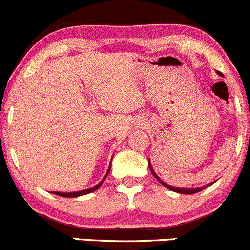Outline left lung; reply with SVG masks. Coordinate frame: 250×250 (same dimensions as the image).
<instances>
[{
  "label": "left lung",
  "mask_w": 250,
  "mask_h": 250,
  "mask_svg": "<svg viewBox=\"0 0 250 250\" xmlns=\"http://www.w3.org/2000/svg\"><path fill=\"white\" fill-rule=\"evenodd\" d=\"M217 74H218V75H220V76H223V75H222V72H220V71H217ZM149 169H150L151 174L154 175V178H155V179H158V181H159V183L162 184V185H164L165 188H169V190H171V191H175V192H179V193H184V195H191V193L200 192V191H201V190H204L205 188H208V186L211 185V184H213V183H211V184H208V185L201 186V188H175V186H171V185H169V184L164 183V181H163V180H160V178H159V176H158V175L155 174V172H154L153 167H151V164H150V162H149Z\"/></svg>",
  "instance_id": "left-lung-1"
}]
</instances>
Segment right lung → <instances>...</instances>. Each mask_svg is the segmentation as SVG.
Returning <instances> with one entry per match:
<instances>
[{
    "label": "right lung",
    "instance_id": "add662e5",
    "mask_svg": "<svg viewBox=\"0 0 250 250\" xmlns=\"http://www.w3.org/2000/svg\"><path fill=\"white\" fill-rule=\"evenodd\" d=\"M109 170H111V165H109L108 170H107V174H106V176H104V180H101V181H100L99 184H97L96 186H93V188H87V190L74 191V192H57V191H53V192H51V193H54V195H58V196H62V197H79V196L87 195V193H90V192H93V191H96L97 188H99L100 186L102 185V183H104V179L107 178V175H108Z\"/></svg>",
    "mask_w": 250,
    "mask_h": 250
}]
</instances>
